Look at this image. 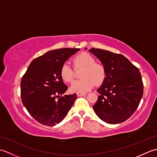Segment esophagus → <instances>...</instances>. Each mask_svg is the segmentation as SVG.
<instances>
[{
    "instance_id": "esophagus-1",
    "label": "esophagus",
    "mask_w": 157,
    "mask_h": 157,
    "mask_svg": "<svg viewBox=\"0 0 157 157\" xmlns=\"http://www.w3.org/2000/svg\"><path fill=\"white\" fill-rule=\"evenodd\" d=\"M87 94L86 93H83V92H77V95L78 96H84L85 95H86Z\"/></svg>"
}]
</instances>
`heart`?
<instances>
[{"label": "heart", "instance_id": "1", "mask_svg": "<svg viewBox=\"0 0 157 157\" xmlns=\"http://www.w3.org/2000/svg\"><path fill=\"white\" fill-rule=\"evenodd\" d=\"M96 60L89 53L83 52L73 59L75 69L84 68L81 73L82 79L74 82L71 86L73 92H84L94 87L95 83L101 84L106 77V71L102 65L95 63ZM60 75L66 83H71L75 78V71L68 63H64L60 69Z\"/></svg>", "mask_w": 157, "mask_h": 157}]
</instances>
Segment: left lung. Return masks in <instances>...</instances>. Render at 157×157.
Segmentation results:
<instances>
[{"label": "left lung", "instance_id": "1", "mask_svg": "<svg viewBox=\"0 0 157 157\" xmlns=\"http://www.w3.org/2000/svg\"><path fill=\"white\" fill-rule=\"evenodd\" d=\"M90 52L99 59L106 71V78L97 90L98 101L93 106L94 112L110 124L126 121L142 98L144 85L140 72L122 55L94 48Z\"/></svg>", "mask_w": 157, "mask_h": 157}]
</instances>
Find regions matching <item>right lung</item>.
Returning <instances> with one entry per match:
<instances>
[{
  "mask_svg": "<svg viewBox=\"0 0 157 157\" xmlns=\"http://www.w3.org/2000/svg\"><path fill=\"white\" fill-rule=\"evenodd\" d=\"M79 48H59L33 60L21 81L23 106L42 125L54 126L62 121L77 98L63 95L68 89L60 75L61 66Z\"/></svg>",
  "mask_w": 157,
  "mask_h": 157,
  "instance_id": "obj_1",
  "label": "right lung"
}]
</instances>
